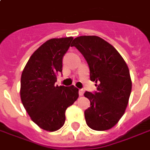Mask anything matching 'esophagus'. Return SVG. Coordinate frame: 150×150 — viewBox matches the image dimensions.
<instances>
[{"instance_id": "1", "label": "esophagus", "mask_w": 150, "mask_h": 150, "mask_svg": "<svg viewBox=\"0 0 150 150\" xmlns=\"http://www.w3.org/2000/svg\"><path fill=\"white\" fill-rule=\"evenodd\" d=\"M83 93H84V90L83 89L79 90V96H83Z\"/></svg>"}]
</instances>
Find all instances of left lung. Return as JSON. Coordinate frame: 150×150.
<instances>
[{
  "label": "left lung",
  "mask_w": 150,
  "mask_h": 150,
  "mask_svg": "<svg viewBox=\"0 0 150 150\" xmlns=\"http://www.w3.org/2000/svg\"><path fill=\"white\" fill-rule=\"evenodd\" d=\"M71 46L82 53L88 62L90 79L97 91L85 92L90 107L84 111L86 123L96 131L110 129L124 114L132 91L129 69L115 48L96 35L74 39Z\"/></svg>",
  "instance_id": "8db88e82"
}]
</instances>
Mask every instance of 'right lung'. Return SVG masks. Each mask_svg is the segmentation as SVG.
I'll return each instance as SVG.
<instances>
[{"instance_id":"obj_1","label":"right lung","mask_w":150,"mask_h":150,"mask_svg":"<svg viewBox=\"0 0 150 150\" xmlns=\"http://www.w3.org/2000/svg\"><path fill=\"white\" fill-rule=\"evenodd\" d=\"M73 37L51 39L35 50L21 76L20 97L31 120L49 132L60 129L65 112L79 97L75 86H55L56 75L62 71V58Z\"/></svg>"}]
</instances>
